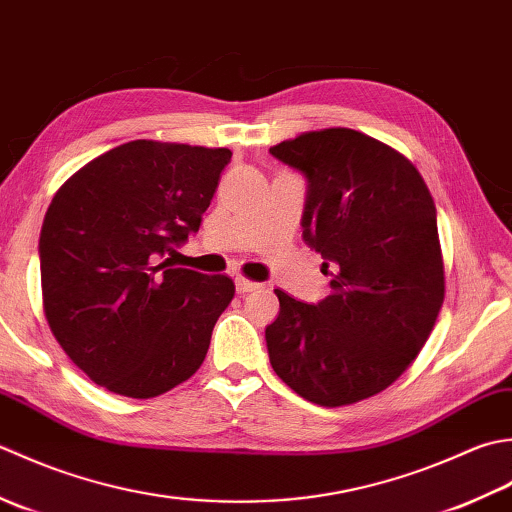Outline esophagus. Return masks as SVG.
Returning a JSON list of instances; mask_svg holds the SVG:
<instances>
[{"mask_svg": "<svg viewBox=\"0 0 512 512\" xmlns=\"http://www.w3.org/2000/svg\"><path fill=\"white\" fill-rule=\"evenodd\" d=\"M236 289L241 291V294H245V291H256V289H260V285L254 283V280L245 278V276H236Z\"/></svg>", "mask_w": 512, "mask_h": 512, "instance_id": "34e87169", "label": "esophagus"}]
</instances>
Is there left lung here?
Listing matches in <instances>:
<instances>
[{
  "label": "left lung",
  "mask_w": 512,
  "mask_h": 512,
  "mask_svg": "<svg viewBox=\"0 0 512 512\" xmlns=\"http://www.w3.org/2000/svg\"><path fill=\"white\" fill-rule=\"evenodd\" d=\"M269 152L307 176L302 236L333 267L318 305L276 289L269 362L314 404L367 400L411 367L442 309L433 196L404 154L351 128L302 132Z\"/></svg>",
  "instance_id": "obj_1"
}]
</instances>
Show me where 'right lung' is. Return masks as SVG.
Listing matches in <instances>:
<instances>
[{"mask_svg":"<svg viewBox=\"0 0 512 512\" xmlns=\"http://www.w3.org/2000/svg\"><path fill=\"white\" fill-rule=\"evenodd\" d=\"M229 159L227 148L137 139L52 196L39 236L44 314L99 387L145 400L203 364L234 280L159 258L201 225Z\"/></svg>","mask_w":512,"mask_h":512,"instance_id":"add662e5","label":"right lung"}]
</instances>
